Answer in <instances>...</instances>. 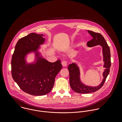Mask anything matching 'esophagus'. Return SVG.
<instances>
[{
    "mask_svg": "<svg viewBox=\"0 0 122 122\" xmlns=\"http://www.w3.org/2000/svg\"><path fill=\"white\" fill-rule=\"evenodd\" d=\"M61 64H62V65L63 66H66L67 65V62L66 61H63L62 62Z\"/></svg>",
    "mask_w": 122,
    "mask_h": 122,
    "instance_id": "esophagus-1",
    "label": "esophagus"
}]
</instances>
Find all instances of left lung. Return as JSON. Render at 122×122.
Returning a JSON list of instances; mask_svg holds the SVG:
<instances>
[{
	"label": "left lung",
	"mask_w": 122,
	"mask_h": 122,
	"mask_svg": "<svg viewBox=\"0 0 122 122\" xmlns=\"http://www.w3.org/2000/svg\"><path fill=\"white\" fill-rule=\"evenodd\" d=\"M93 37V39L87 43L89 47L100 45L102 47L104 67L106 68L103 73L104 77L101 83L97 86H89L82 83L80 80V69L78 66L74 63L69 64L68 70L69 73V83L72 89L76 93L80 94H88L95 92L100 89L105 82L106 79L110 73L111 66V53L110 48L105 39L100 33L92 31H87Z\"/></svg>",
	"instance_id": "1"
}]
</instances>
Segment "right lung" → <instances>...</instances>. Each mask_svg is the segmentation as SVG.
I'll list each match as a JSON object with an SVG mask.
<instances>
[{"mask_svg": "<svg viewBox=\"0 0 122 122\" xmlns=\"http://www.w3.org/2000/svg\"><path fill=\"white\" fill-rule=\"evenodd\" d=\"M42 36L32 33L20 39L16 44L11 62L14 81L24 92L33 96L48 94L62 67L60 60L51 63L40 56L37 50L45 40ZM32 51L36 53V62L27 64L25 56Z\"/></svg>", "mask_w": 122, "mask_h": 122, "instance_id": "add662e5", "label": "right lung"}]
</instances>
